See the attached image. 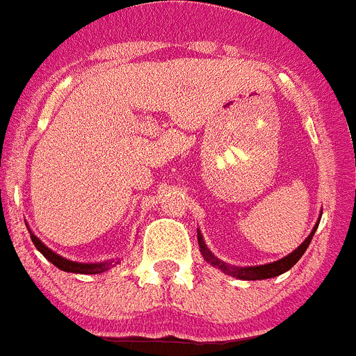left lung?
<instances>
[{
	"mask_svg": "<svg viewBox=\"0 0 356 356\" xmlns=\"http://www.w3.org/2000/svg\"><path fill=\"white\" fill-rule=\"evenodd\" d=\"M320 223V221H318ZM318 225L314 227V230L309 234V237L305 238L304 242H302L300 245H298L297 249H295L293 253L288 254L286 258H283V260L279 261H274V264H267V265H260V267H232V265H227L223 264L221 260H218V258H214V254L211 253L207 249V245H205L204 238H202L200 232H198V245H200V251L202 254H204L205 260L209 261L211 265H214V267L221 268V270L225 272V274H230L234 275V277L237 279H248V281H257V279H268V277H275V275L283 274V272L290 270L291 267H293L295 264H297L298 260L302 258V254L305 253V249L309 248V244H311V241H313V235L314 232H316Z\"/></svg>",
	"mask_w": 356,
	"mask_h": 356,
	"instance_id": "1",
	"label": "left lung"
}]
</instances>
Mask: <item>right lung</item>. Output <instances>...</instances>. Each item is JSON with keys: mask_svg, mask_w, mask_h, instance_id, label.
I'll list each match as a JSON object with an SVG mask.
<instances>
[{"mask_svg": "<svg viewBox=\"0 0 356 356\" xmlns=\"http://www.w3.org/2000/svg\"><path fill=\"white\" fill-rule=\"evenodd\" d=\"M29 234H31V232H29ZM31 241L33 244H35V248L38 249L43 257L65 272H75V274H99V272L108 270V268L114 265V261H105V264H77V261H70L66 260V258L56 254L54 251H51V249L43 244L36 235L31 234Z\"/></svg>", "mask_w": 356, "mask_h": 356, "instance_id": "1", "label": "right lung"}]
</instances>
